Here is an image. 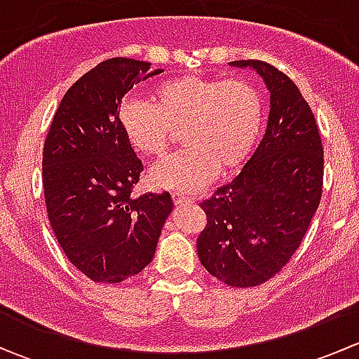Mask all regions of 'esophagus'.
Returning a JSON list of instances; mask_svg holds the SVG:
<instances>
[{
    "instance_id": "esophagus-1",
    "label": "esophagus",
    "mask_w": 359,
    "mask_h": 359,
    "mask_svg": "<svg viewBox=\"0 0 359 359\" xmlns=\"http://www.w3.org/2000/svg\"><path fill=\"white\" fill-rule=\"evenodd\" d=\"M172 200L175 205H186V203H193L194 200L189 196H184V194H179V193H173L172 194Z\"/></svg>"
}]
</instances>
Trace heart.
Wrapping results in <instances>:
<instances>
[{
	"instance_id": "heart-1",
	"label": "heart",
	"mask_w": 359,
	"mask_h": 359,
	"mask_svg": "<svg viewBox=\"0 0 359 359\" xmlns=\"http://www.w3.org/2000/svg\"><path fill=\"white\" fill-rule=\"evenodd\" d=\"M118 123L126 142L144 156L161 158L182 130L186 149L149 173L158 189L191 193L217 172L231 173L252 154L264 125V100L245 79L179 76L159 83L153 104L128 99Z\"/></svg>"
}]
</instances>
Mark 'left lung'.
I'll list each match as a JSON object with an SVG mask.
<instances>
[{
    "label": "left lung",
    "instance_id": "1",
    "mask_svg": "<svg viewBox=\"0 0 359 359\" xmlns=\"http://www.w3.org/2000/svg\"><path fill=\"white\" fill-rule=\"evenodd\" d=\"M252 67L271 92L267 130L247 165L201 203L206 226L198 255L206 271L236 288L280 273L299 248L323 187V146L309 104L287 74L262 60Z\"/></svg>",
    "mask_w": 359,
    "mask_h": 359
}]
</instances>
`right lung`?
I'll use <instances>...</instances> for the list:
<instances>
[{
    "mask_svg": "<svg viewBox=\"0 0 359 359\" xmlns=\"http://www.w3.org/2000/svg\"><path fill=\"white\" fill-rule=\"evenodd\" d=\"M159 72L144 60H104L67 90L46 135L48 220L72 266L97 283L139 274L173 210L168 193L132 196L144 166L118 123L125 93Z\"/></svg>",
    "mask_w": 359,
    "mask_h": 359,
    "instance_id": "obj_1",
    "label": "right lung"
}]
</instances>
